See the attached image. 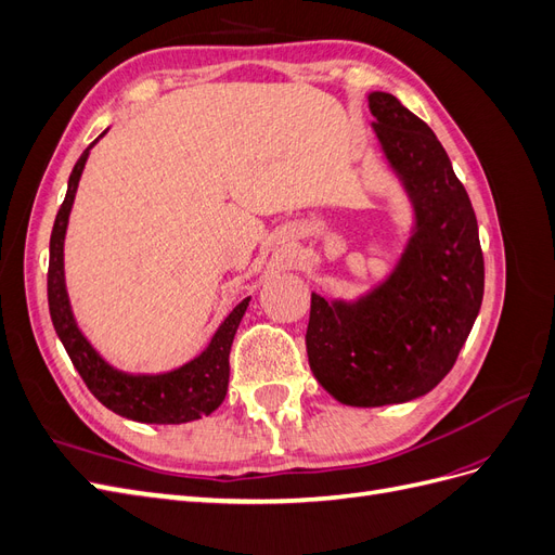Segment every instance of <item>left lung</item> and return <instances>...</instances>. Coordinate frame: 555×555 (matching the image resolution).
Wrapping results in <instances>:
<instances>
[{"instance_id": "8db88e82", "label": "left lung", "mask_w": 555, "mask_h": 555, "mask_svg": "<svg viewBox=\"0 0 555 555\" xmlns=\"http://www.w3.org/2000/svg\"><path fill=\"white\" fill-rule=\"evenodd\" d=\"M375 137L405 188L414 229L391 275L365 296L312 294L306 333L317 382L351 408L408 402L459 359L483 298L477 217L433 129L389 92H371Z\"/></svg>"}]
</instances>
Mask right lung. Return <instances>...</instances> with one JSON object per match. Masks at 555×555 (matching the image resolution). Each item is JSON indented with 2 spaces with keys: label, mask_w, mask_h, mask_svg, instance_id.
<instances>
[{
  "label": "right lung",
  "mask_w": 555,
  "mask_h": 555,
  "mask_svg": "<svg viewBox=\"0 0 555 555\" xmlns=\"http://www.w3.org/2000/svg\"><path fill=\"white\" fill-rule=\"evenodd\" d=\"M96 141H92L86 147V153H82L80 159L76 162L74 171L69 176V188H66V196L55 217L53 233H50V261H48L50 319H53L57 338L62 340L66 354H69L78 375L88 384V389L99 402H102V405H106L115 414L127 416L131 422H141V424L194 422V418L208 416L210 412H215L222 405V400L227 396L229 351H231L233 335H236L241 319L249 306V296L231 310V314L224 319L222 326L215 331L208 347L201 351L196 359L176 367L171 373L129 375V373L117 371V367H113L111 363H106L102 357H99V351L88 343V338L80 333L76 324L72 304H69V294H66V284H64L66 224H69V212L76 198L80 173L86 169L88 155Z\"/></svg>",
  "instance_id": "right-lung-1"
}]
</instances>
